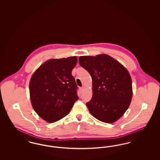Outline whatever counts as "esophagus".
<instances>
[{
    "label": "esophagus",
    "mask_w": 160,
    "mask_h": 160,
    "mask_svg": "<svg viewBox=\"0 0 160 160\" xmlns=\"http://www.w3.org/2000/svg\"><path fill=\"white\" fill-rule=\"evenodd\" d=\"M80 91L81 92H83V91H84V88L83 87H82V88H80Z\"/></svg>",
    "instance_id": "esophagus-1"
}]
</instances>
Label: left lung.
Here are the masks:
<instances>
[{
  "instance_id": "1",
  "label": "left lung",
  "mask_w": 160,
  "mask_h": 160,
  "mask_svg": "<svg viewBox=\"0 0 160 160\" xmlns=\"http://www.w3.org/2000/svg\"><path fill=\"white\" fill-rule=\"evenodd\" d=\"M78 61L92 80V98L86 103L91 114L101 122L116 121L128 108L132 99V80L128 71L107 54L80 56Z\"/></svg>"
}]
</instances>
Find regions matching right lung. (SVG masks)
<instances>
[{"instance_id":"obj_1","label":"right lung","mask_w":160,"mask_h":160,"mask_svg":"<svg viewBox=\"0 0 160 160\" xmlns=\"http://www.w3.org/2000/svg\"><path fill=\"white\" fill-rule=\"evenodd\" d=\"M77 63L76 56L50 59L41 65L31 77L32 105L47 122H56L67 116L78 99V87L71 74Z\"/></svg>"}]
</instances>
